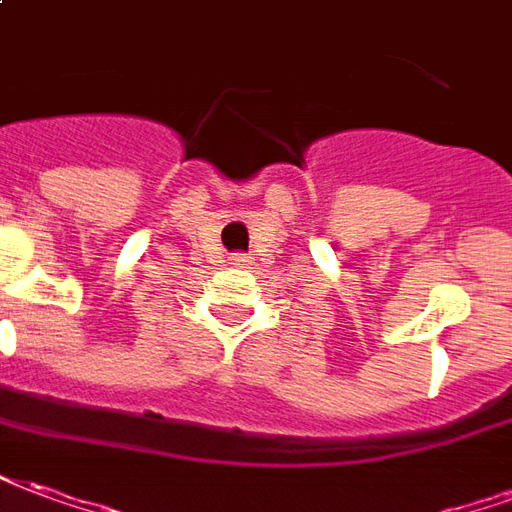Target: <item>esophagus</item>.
Returning <instances> with one entry per match:
<instances>
[{
	"mask_svg": "<svg viewBox=\"0 0 512 512\" xmlns=\"http://www.w3.org/2000/svg\"><path fill=\"white\" fill-rule=\"evenodd\" d=\"M230 266H233V268H249V266H252V257L236 252V255L230 257Z\"/></svg>",
	"mask_w": 512,
	"mask_h": 512,
	"instance_id": "34e87169",
	"label": "esophagus"
}]
</instances>
